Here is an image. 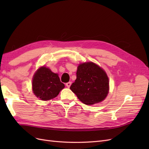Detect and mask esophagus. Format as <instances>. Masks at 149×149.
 I'll return each mask as SVG.
<instances>
[{
	"label": "esophagus",
	"mask_w": 149,
	"mask_h": 149,
	"mask_svg": "<svg viewBox=\"0 0 149 149\" xmlns=\"http://www.w3.org/2000/svg\"><path fill=\"white\" fill-rule=\"evenodd\" d=\"M71 82H68L66 83V86L68 87V88H70L71 86Z\"/></svg>",
	"instance_id": "obj_1"
}]
</instances>
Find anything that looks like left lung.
Listing matches in <instances>:
<instances>
[{"instance_id": "obj_1", "label": "left lung", "mask_w": 149, "mask_h": 149, "mask_svg": "<svg viewBox=\"0 0 149 149\" xmlns=\"http://www.w3.org/2000/svg\"><path fill=\"white\" fill-rule=\"evenodd\" d=\"M79 100L86 105L102 101L109 93V79L106 72L93 62L81 63L76 79L70 86Z\"/></svg>"}]
</instances>
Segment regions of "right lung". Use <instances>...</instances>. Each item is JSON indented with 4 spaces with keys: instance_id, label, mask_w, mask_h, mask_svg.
I'll use <instances>...</instances> for the list:
<instances>
[{
    "instance_id": "1",
    "label": "right lung",
    "mask_w": 149,
    "mask_h": 149,
    "mask_svg": "<svg viewBox=\"0 0 149 149\" xmlns=\"http://www.w3.org/2000/svg\"><path fill=\"white\" fill-rule=\"evenodd\" d=\"M65 85L60 81L58 74L45 66L36 71L32 79V90L40 100L48 101L56 97Z\"/></svg>"
}]
</instances>
